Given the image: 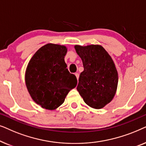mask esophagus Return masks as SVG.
I'll use <instances>...</instances> for the list:
<instances>
[{
    "label": "esophagus",
    "mask_w": 146,
    "mask_h": 146,
    "mask_svg": "<svg viewBox=\"0 0 146 146\" xmlns=\"http://www.w3.org/2000/svg\"><path fill=\"white\" fill-rule=\"evenodd\" d=\"M75 76L76 77V78L78 80V78H79V74L78 73H75Z\"/></svg>",
    "instance_id": "esophagus-1"
}]
</instances>
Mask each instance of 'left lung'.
Wrapping results in <instances>:
<instances>
[{
	"instance_id": "1",
	"label": "left lung",
	"mask_w": 146,
	"mask_h": 146,
	"mask_svg": "<svg viewBox=\"0 0 146 146\" xmlns=\"http://www.w3.org/2000/svg\"><path fill=\"white\" fill-rule=\"evenodd\" d=\"M74 48L84 66L77 90L90 107L102 108L116 93L118 74L114 62L100 45H75Z\"/></svg>"
}]
</instances>
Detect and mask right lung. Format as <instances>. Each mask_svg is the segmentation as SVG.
I'll use <instances>...</instances> for the list:
<instances>
[{
  "label": "right lung",
  "mask_w": 146,
  "mask_h": 146,
  "mask_svg": "<svg viewBox=\"0 0 146 146\" xmlns=\"http://www.w3.org/2000/svg\"><path fill=\"white\" fill-rule=\"evenodd\" d=\"M66 53L65 46L49 43L38 50L28 64L26 86L33 100L43 108L56 109L76 86V77L66 68Z\"/></svg>",
  "instance_id": "right-lung-1"
}]
</instances>
